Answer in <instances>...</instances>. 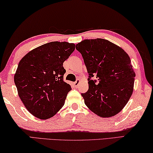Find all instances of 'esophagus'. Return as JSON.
Here are the masks:
<instances>
[{
	"label": "esophagus",
	"mask_w": 153,
	"mask_h": 153,
	"mask_svg": "<svg viewBox=\"0 0 153 153\" xmlns=\"http://www.w3.org/2000/svg\"><path fill=\"white\" fill-rule=\"evenodd\" d=\"M80 82H81V79H78L76 80V81H75V82H74V87H78L79 85V84H80Z\"/></svg>",
	"instance_id": "1"
}]
</instances>
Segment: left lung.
Instances as JSON below:
<instances>
[{
	"instance_id": "obj_1",
	"label": "left lung",
	"mask_w": 153,
	"mask_h": 153,
	"mask_svg": "<svg viewBox=\"0 0 153 153\" xmlns=\"http://www.w3.org/2000/svg\"><path fill=\"white\" fill-rule=\"evenodd\" d=\"M76 49L81 53L89 75L88 91L81 94L85 104L103 118L117 114L134 91L136 73L128 54L103 39L83 40ZM94 76L97 83L91 80Z\"/></svg>"
}]
</instances>
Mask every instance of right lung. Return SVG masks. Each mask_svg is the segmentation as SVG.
<instances>
[{"label": "right lung", "instance_id": "obj_1", "mask_svg": "<svg viewBox=\"0 0 153 153\" xmlns=\"http://www.w3.org/2000/svg\"><path fill=\"white\" fill-rule=\"evenodd\" d=\"M74 49V43L51 42L20 60L14 82L22 102L34 117L49 119L64 106L71 87L64 81L63 63Z\"/></svg>", "mask_w": 153, "mask_h": 153}]
</instances>
